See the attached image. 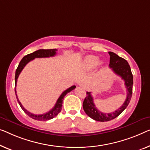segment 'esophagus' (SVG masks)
Here are the masks:
<instances>
[{
    "instance_id": "34e87169",
    "label": "esophagus",
    "mask_w": 150,
    "mask_h": 150,
    "mask_svg": "<svg viewBox=\"0 0 150 150\" xmlns=\"http://www.w3.org/2000/svg\"><path fill=\"white\" fill-rule=\"evenodd\" d=\"M79 86H80V87H81V88H86V85L83 84V83L80 84V85H79Z\"/></svg>"
}]
</instances>
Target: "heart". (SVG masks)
I'll use <instances>...</instances> for the list:
<instances>
[{
  "instance_id": "obj_1",
  "label": "heart",
  "mask_w": 150,
  "mask_h": 150,
  "mask_svg": "<svg viewBox=\"0 0 150 150\" xmlns=\"http://www.w3.org/2000/svg\"><path fill=\"white\" fill-rule=\"evenodd\" d=\"M99 62V58L96 56L89 55L85 58L83 61L84 68L86 70H91L94 68Z\"/></svg>"
}]
</instances>
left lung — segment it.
Returning a JSON list of instances; mask_svg holds the SVG:
<instances>
[{"label": "left lung", "mask_w": 150, "mask_h": 150, "mask_svg": "<svg viewBox=\"0 0 150 150\" xmlns=\"http://www.w3.org/2000/svg\"><path fill=\"white\" fill-rule=\"evenodd\" d=\"M110 54V64L109 67L112 69L113 72L120 76L125 81V85L127 88V98L122 106L117 110L111 113H104L98 110L93 102V98L91 92L87 91L86 97L83 102V108L88 117L92 119L100 122L109 121L119 116L130 102L133 93V77L130 66L126 60L120 57L112 52H109Z\"/></svg>", "instance_id": "8db88e82"}]
</instances>
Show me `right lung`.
I'll return each mask as SVG.
<instances>
[{
	"mask_svg": "<svg viewBox=\"0 0 150 150\" xmlns=\"http://www.w3.org/2000/svg\"><path fill=\"white\" fill-rule=\"evenodd\" d=\"M57 49H47V50H44V49H40V50L35 51V52H33V53L29 54L25 56V57L21 59V61L19 62V65H18L17 69H16V71H15V94H16L17 102L18 103H19V106H21L22 110L25 112V113L27 114L29 117L33 118V119H35L37 120H48L54 118L56 116H57L58 114L61 111L62 106V101H63L64 98L66 96L67 93L70 92V91L73 90V89L76 88L75 86H71V88L66 89L65 91H64L63 92L61 93V95L60 96L59 98H58L54 106L50 111L47 112L46 113H44L43 115H34V114L30 112L27 110L26 109H25V108L23 106V105H22L21 102H19V98H18L17 95L16 93V86H17V81L18 77H19V74L21 73V71L23 70V68L25 67V66L29 62L32 61V60L35 59V58H47V57H54V56H55L56 54H57Z\"/></svg>",
	"mask_w": 150,
	"mask_h": 150,
	"instance_id": "right-lung-1",
	"label": "right lung"
}]
</instances>
